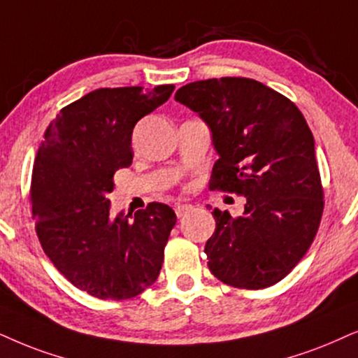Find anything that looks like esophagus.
I'll return each instance as SVG.
<instances>
[{
	"instance_id": "1",
	"label": "esophagus",
	"mask_w": 358,
	"mask_h": 358,
	"mask_svg": "<svg viewBox=\"0 0 358 358\" xmlns=\"http://www.w3.org/2000/svg\"><path fill=\"white\" fill-rule=\"evenodd\" d=\"M193 206L192 205H183V203H178V205H175V213L178 218H182V216L187 215L188 211H192Z\"/></svg>"
}]
</instances>
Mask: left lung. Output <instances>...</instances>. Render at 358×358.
Returning <instances> with one entry per match:
<instances>
[{
	"instance_id": "8db88e82",
	"label": "left lung",
	"mask_w": 358,
	"mask_h": 358,
	"mask_svg": "<svg viewBox=\"0 0 358 358\" xmlns=\"http://www.w3.org/2000/svg\"><path fill=\"white\" fill-rule=\"evenodd\" d=\"M175 101L210 127L218 160L211 189L246 198L243 216L213 210L208 268L221 282L264 289L284 279L314 241L324 192L314 137L296 103L246 78L196 80Z\"/></svg>"
}]
</instances>
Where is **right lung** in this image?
I'll return each instance as SVG.
<instances>
[{
    "instance_id": "obj_1",
    "label": "right lung",
    "mask_w": 358,
    "mask_h": 358,
    "mask_svg": "<svg viewBox=\"0 0 358 358\" xmlns=\"http://www.w3.org/2000/svg\"><path fill=\"white\" fill-rule=\"evenodd\" d=\"M175 85L97 89L61 108L34 160L36 233L59 273L99 299H132L150 287L176 215L150 203L110 215L114 175L132 164L137 122L169 101Z\"/></svg>"
}]
</instances>
